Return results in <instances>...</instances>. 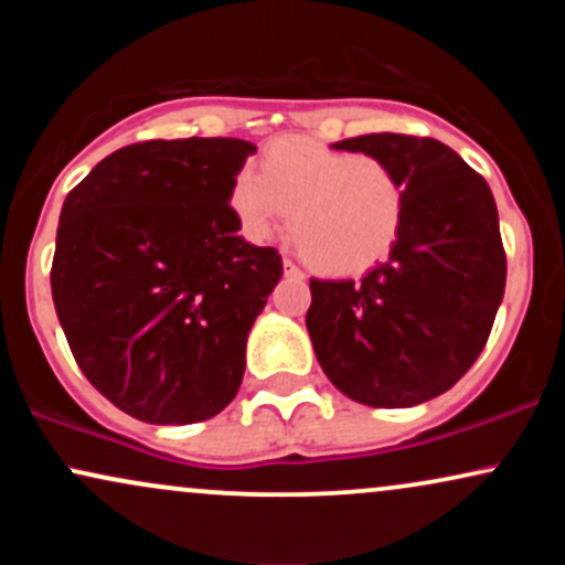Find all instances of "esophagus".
I'll return each mask as SVG.
<instances>
[{"instance_id": "1", "label": "esophagus", "mask_w": 565, "mask_h": 565, "mask_svg": "<svg viewBox=\"0 0 565 565\" xmlns=\"http://www.w3.org/2000/svg\"><path fill=\"white\" fill-rule=\"evenodd\" d=\"M284 276H289V278H302V270L297 268V265L291 263V260H284Z\"/></svg>"}]
</instances>
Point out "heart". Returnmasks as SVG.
<instances>
[{"label":"heart","mask_w":565,"mask_h":565,"mask_svg":"<svg viewBox=\"0 0 565 565\" xmlns=\"http://www.w3.org/2000/svg\"><path fill=\"white\" fill-rule=\"evenodd\" d=\"M228 204L249 238L263 242L287 217L297 246L321 274L350 276L380 263L398 242L406 183L385 159L308 138H278L257 174L233 178Z\"/></svg>","instance_id":"b5f03b06"}]
</instances>
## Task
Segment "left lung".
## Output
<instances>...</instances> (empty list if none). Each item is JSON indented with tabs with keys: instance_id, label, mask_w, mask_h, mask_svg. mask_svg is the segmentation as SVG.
Instances as JSON below:
<instances>
[{
	"instance_id": "obj_1",
	"label": "left lung",
	"mask_w": 565,
	"mask_h": 565,
	"mask_svg": "<svg viewBox=\"0 0 565 565\" xmlns=\"http://www.w3.org/2000/svg\"><path fill=\"white\" fill-rule=\"evenodd\" d=\"M332 148L385 159L406 183L391 255L359 281L310 278L316 359L348 398L377 408L436 398L476 364L504 295L491 188L433 138L377 132Z\"/></svg>"
}]
</instances>
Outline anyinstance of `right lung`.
Listing matches in <instances>:
<instances>
[{"instance_id":"right-lung-1","label":"right lung","mask_w":565,"mask_h":565,"mask_svg":"<svg viewBox=\"0 0 565 565\" xmlns=\"http://www.w3.org/2000/svg\"><path fill=\"white\" fill-rule=\"evenodd\" d=\"M255 142L148 140L106 157L63 201L53 302L76 364L151 425H191L231 404L246 337L281 255L238 236L233 178Z\"/></svg>"}]
</instances>
